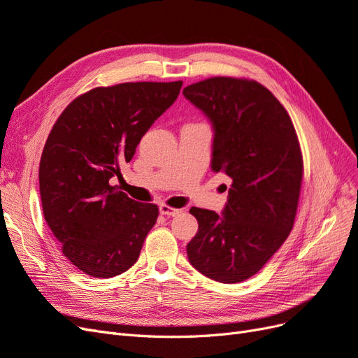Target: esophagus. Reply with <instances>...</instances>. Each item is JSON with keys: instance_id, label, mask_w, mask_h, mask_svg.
<instances>
[{"instance_id": "esophagus-1", "label": "esophagus", "mask_w": 358, "mask_h": 358, "mask_svg": "<svg viewBox=\"0 0 358 358\" xmlns=\"http://www.w3.org/2000/svg\"><path fill=\"white\" fill-rule=\"evenodd\" d=\"M159 213L161 215H166V216H175V215L179 213V209L170 208V206H167V204H161L159 206Z\"/></svg>"}]
</instances>
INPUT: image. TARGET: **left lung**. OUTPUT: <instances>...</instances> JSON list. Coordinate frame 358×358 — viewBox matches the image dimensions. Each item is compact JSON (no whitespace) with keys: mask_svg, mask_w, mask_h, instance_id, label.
<instances>
[{"mask_svg":"<svg viewBox=\"0 0 358 358\" xmlns=\"http://www.w3.org/2000/svg\"><path fill=\"white\" fill-rule=\"evenodd\" d=\"M182 94L212 125L210 169L233 180L221 213L189 209L199 231L187 245L188 259L213 280L242 282L294 224L303 176L296 129L276 96L254 80L212 78Z\"/></svg>","mask_w":358,"mask_h":358,"instance_id":"1","label":"left lung"}]
</instances>
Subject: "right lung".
Instances as JSON below:
<instances>
[{
	"instance_id": "obj_1",
	"label": "right lung",
	"mask_w": 358,
	"mask_h": 358,
	"mask_svg": "<svg viewBox=\"0 0 358 358\" xmlns=\"http://www.w3.org/2000/svg\"><path fill=\"white\" fill-rule=\"evenodd\" d=\"M180 88L182 82L95 88L71 101L53 125L38 170L43 213L80 272L113 278L137 262L158 208L129 199L109 180Z\"/></svg>"
}]
</instances>
